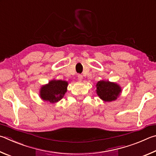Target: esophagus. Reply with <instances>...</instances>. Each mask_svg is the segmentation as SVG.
<instances>
[{
  "label": "esophagus",
  "instance_id": "34e87169",
  "mask_svg": "<svg viewBox=\"0 0 156 156\" xmlns=\"http://www.w3.org/2000/svg\"><path fill=\"white\" fill-rule=\"evenodd\" d=\"M77 78H78V80L79 81H82V80H83V76L81 75H79L78 76H77Z\"/></svg>",
  "mask_w": 156,
  "mask_h": 156
}]
</instances>
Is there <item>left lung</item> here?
<instances>
[{"label": "left lung", "instance_id": "obj_1", "mask_svg": "<svg viewBox=\"0 0 156 156\" xmlns=\"http://www.w3.org/2000/svg\"><path fill=\"white\" fill-rule=\"evenodd\" d=\"M96 86L97 95L104 101L110 102L116 100L121 92V86L109 81H98Z\"/></svg>", "mask_w": 156, "mask_h": 156}]
</instances>
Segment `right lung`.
Wrapping results in <instances>:
<instances>
[{"instance_id": "add662e5", "label": "right lung", "mask_w": 156, "mask_h": 156, "mask_svg": "<svg viewBox=\"0 0 156 156\" xmlns=\"http://www.w3.org/2000/svg\"><path fill=\"white\" fill-rule=\"evenodd\" d=\"M68 82L62 80H51L40 88L41 99L55 103L61 100L67 91Z\"/></svg>"}]
</instances>
